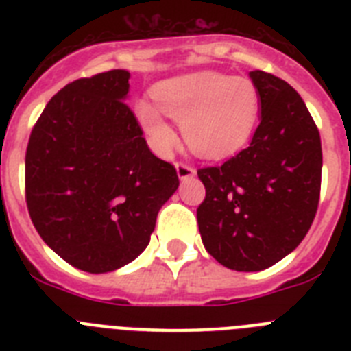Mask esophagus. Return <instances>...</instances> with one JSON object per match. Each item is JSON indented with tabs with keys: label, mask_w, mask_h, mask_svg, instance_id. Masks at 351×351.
Masks as SVG:
<instances>
[{
	"label": "esophagus",
	"mask_w": 351,
	"mask_h": 351,
	"mask_svg": "<svg viewBox=\"0 0 351 351\" xmlns=\"http://www.w3.org/2000/svg\"><path fill=\"white\" fill-rule=\"evenodd\" d=\"M176 169H178V176L181 181L191 179L195 176V169L190 163H186V161H178V163H176Z\"/></svg>",
	"instance_id": "34e87169"
}]
</instances>
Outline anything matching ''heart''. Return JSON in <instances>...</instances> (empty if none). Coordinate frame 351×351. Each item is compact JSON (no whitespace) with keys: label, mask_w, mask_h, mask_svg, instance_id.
<instances>
[{"label":"heart","mask_w":351,"mask_h":351,"mask_svg":"<svg viewBox=\"0 0 351 351\" xmlns=\"http://www.w3.org/2000/svg\"><path fill=\"white\" fill-rule=\"evenodd\" d=\"M162 112L182 125L186 144L204 158H225L243 147L260 114V93L247 79H232L218 71H200L154 86ZM137 116L158 153L176 144V132L147 101L137 104Z\"/></svg>","instance_id":"obj_1"}]
</instances>
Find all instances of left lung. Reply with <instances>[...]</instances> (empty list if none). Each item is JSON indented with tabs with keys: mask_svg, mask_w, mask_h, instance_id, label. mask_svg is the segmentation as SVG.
Instances as JSON below:
<instances>
[{
	"mask_svg": "<svg viewBox=\"0 0 351 351\" xmlns=\"http://www.w3.org/2000/svg\"><path fill=\"white\" fill-rule=\"evenodd\" d=\"M260 123L246 149L197 173V209L209 255L232 271L271 267L295 250L315 219L322 188L320 132L299 93L267 71L250 73Z\"/></svg>",
	"mask_w": 351,
	"mask_h": 351,
	"instance_id": "left-lung-1",
	"label": "left lung"
}]
</instances>
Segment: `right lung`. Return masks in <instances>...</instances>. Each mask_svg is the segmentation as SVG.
Returning <instances> with one entry per match:
<instances>
[{"label":"right lung","instance_id":"obj_1","mask_svg":"<svg viewBox=\"0 0 351 351\" xmlns=\"http://www.w3.org/2000/svg\"><path fill=\"white\" fill-rule=\"evenodd\" d=\"M126 70L82 77L56 93L31 130L26 204L40 237L64 262L100 274L137 258L178 170L154 156L125 101Z\"/></svg>","mask_w":351,"mask_h":351}]
</instances>
